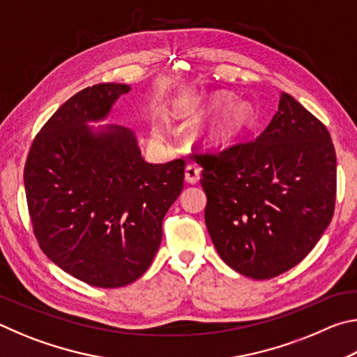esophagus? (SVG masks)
Listing matches in <instances>:
<instances>
[{
  "label": "esophagus",
  "mask_w": 357,
  "mask_h": 357,
  "mask_svg": "<svg viewBox=\"0 0 357 357\" xmlns=\"http://www.w3.org/2000/svg\"><path fill=\"white\" fill-rule=\"evenodd\" d=\"M200 167L197 164H189L185 167V172H184V176L185 181L190 184H197L198 181H200Z\"/></svg>",
  "instance_id": "esophagus-1"
}]
</instances>
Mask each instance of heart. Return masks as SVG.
I'll list each match as a JSON object with an SVG mask.
<instances>
[{"mask_svg": "<svg viewBox=\"0 0 357 357\" xmlns=\"http://www.w3.org/2000/svg\"><path fill=\"white\" fill-rule=\"evenodd\" d=\"M229 99H231V96H229L228 93H223V91L209 94V96H206V99L202 102L200 112L213 113L225 105ZM250 116H252V110H250V105L247 104V102H243V100L233 102V104H229L227 107V110L223 112L222 118L219 123H217L211 137H213L217 142L229 140V138L236 137L247 128V124L250 123ZM154 134L162 135V130L159 128H155Z\"/></svg>", "mask_w": 357, "mask_h": 357, "instance_id": "heart-1", "label": "heart"}]
</instances>
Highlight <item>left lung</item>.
<instances>
[{"label": "left lung", "mask_w": 357, "mask_h": 357, "mask_svg": "<svg viewBox=\"0 0 357 357\" xmlns=\"http://www.w3.org/2000/svg\"><path fill=\"white\" fill-rule=\"evenodd\" d=\"M215 250L250 279H273L302 261L329 227L337 160L321 121L287 93L257 140L197 154Z\"/></svg>", "instance_id": "1"}]
</instances>
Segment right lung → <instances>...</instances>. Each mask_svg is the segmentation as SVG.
Segmentation results:
<instances>
[{"label":"right lung","instance_id":"obj_1","mask_svg":"<svg viewBox=\"0 0 357 357\" xmlns=\"http://www.w3.org/2000/svg\"><path fill=\"white\" fill-rule=\"evenodd\" d=\"M129 91L124 83H99L72 96L36 135L23 173L42 252L100 288L126 287L146 273L184 184L183 159L148 164L130 129L88 126Z\"/></svg>","mask_w":357,"mask_h":357}]
</instances>
